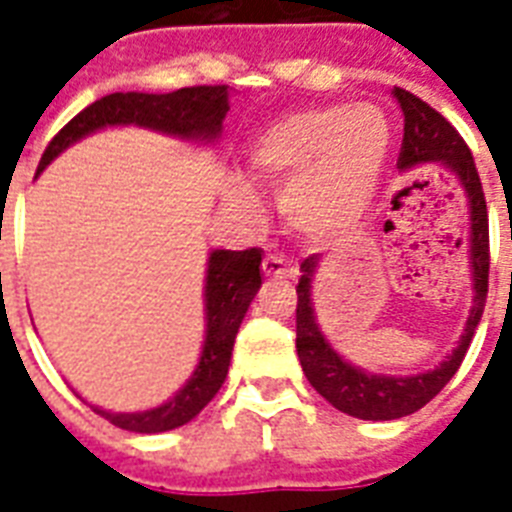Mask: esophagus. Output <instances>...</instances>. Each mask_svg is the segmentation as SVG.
<instances>
[{"instance_id": "1", "label": "esophagus", "mask_w": 512, "mask_h": 512, "mask_svg": "<svg viewBox=\"0 0 512 512\" xmlns=\"http://www.w3.org/2000/svg\"><path fill=\"white\" fill-rule=\"evenodd\" d=\"M263 273L271 276V279H292L295 276V268H289V263L279 255H268L263 260Z\"/></svg>"}]
</instances>
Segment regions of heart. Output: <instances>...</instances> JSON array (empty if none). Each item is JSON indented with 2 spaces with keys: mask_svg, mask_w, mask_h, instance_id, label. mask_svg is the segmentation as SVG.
<instances>
[{
  "mask_svg": "<svg viewBox=\"0 0 512 512\" xmlns=\"http://www.w3.org/2000/svg\"><path fill=\"white\" fill-rule=\"evenodd\" d=\"M393 127L372 103L289 111L257 132L247 148L249 170L284 185L281 209L295 228L337 233L356 225L388 170ZM225 199L249 220L260 217L255 193L231 183Z\"/></svg>",
  "mask_w": 512,
  "mask_h": 512,
  "instance_id": "b5f03b06",
  "label": "heart"
}]
</instances>
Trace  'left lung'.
<instances>
[{"label":"left lung","mask_w":512,"mask_h":512,"mask_svg":"<svg viewBox=\"0 0 512 512\" xmlns=\"http://www.w3.org/2000/svg\"><path fill=\"white\" fill-rule=\"evenodd\" d=\"M393 98L404 111V143H401V154H398V167L412 170L417 164L436 162L446 170H452L465 188L470 204V271H473L476 295H473V308H470L468 324H465L457 348L436 369L412 374V377L372 374L348 364L329 345V340L316 324L311 284L313 273L319 268V257H305L300 263L303 276L297 284V356H300L305 377L313 388L319 390L335 409L350 414V417H358V420H398V417L422 409L430 398H436L446 382L452 380L454 372L460 369L470 340L476 335L478 321L484 313L486 292H489V215H486L484 188H481L473 154L460 138V132L425 100L401 90V87H393Z\"/></svg>","instance_id":"8db88e82"}]
</instances>
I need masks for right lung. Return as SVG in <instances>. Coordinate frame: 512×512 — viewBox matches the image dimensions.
Wrapping results in <instances>:
<instances>
[{
    "instance_id": "obj_1",
    "label": "right lung",
    "mask_w": 512,
    "mask_h": 512,
    "mask_svg": "<svg viewBox=\"0 0 512 512\" xmlns=\"http://www.w3.org/2000/svg\"><path fill=\"white\" fill-rule=\"evenodd\" d=\"M228 114V87L225 84H204V87H183L167 95H148V92H114L95 100L92 106L71 119L63 130L52 138L42 154L39 170L47 167L58 154L84 135L103 130V127H148L180 140H199L212 143L223 130ZM260 249H215L207 263V284H204V311H207V335L201 348L199 366L193 369L191 380L177 390L167 404L146 409V412H106L92 406V412L106 417L111 425L132 433H164L191 422L204 406L215 398L225 382L236 332H239L249 303L255 300L260 279Z\"/></svg>"
}]
</instances>
